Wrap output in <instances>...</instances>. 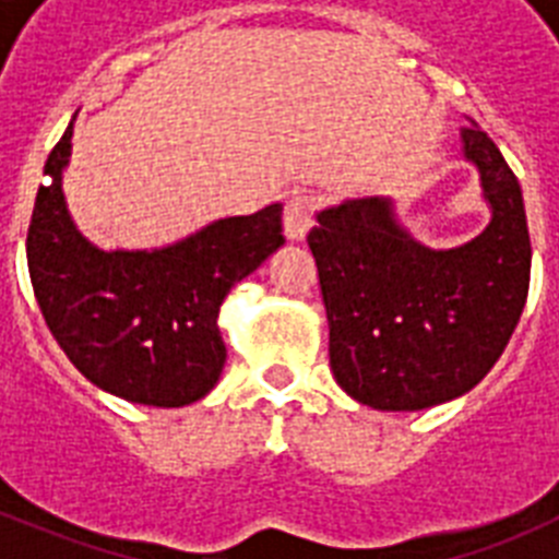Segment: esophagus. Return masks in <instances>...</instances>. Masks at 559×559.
Masks as SVG:
<instances>
[{
  "instance_id": "34e87169",
  "label": "esophagus",
  "mask_w": 559,
  "mask_h": 559,
  "mask_svg": "<svg viewBox=\"0 0 559 559\" xmlns=\"http://www.w3.org/2000/svg\"><path fill=\"white\" fill-rule=\"evenodd\" d=\"M313 212H316V199L310 195V192H296V195H290L283 215L285 235H288L290 240H305L310 226H313Z\"/></svg>"
}]
</instances>
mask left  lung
Wrapping results in <instances>:
<instances>
[{"label": "left lung", "instance_id": "left-lung-1", "mask_svg": "<svg viewBox=\"0 0 559 559\" xmlns=\"http://www.w3.org/2000/svg\"><path fill=\"white\" fill-rule=\"evenodd\" d=\"M459 142L490 210L467 243H419L392 195L316 212L308 246L328 310L330 369L360 406L423 412L462 397L496 367L526 305L532 243L521 185L476 122Z\"/></svg>", "mask_w": 559, "mask_h": 559}]
</instances>
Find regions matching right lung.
Returning <instances> with one entry per match:
<instances>
[{"label": "right lung", "instance_id": "1", "mask_svg": "<svg viewBox=\"0 0 559 559\" xmlns=\"http://www.w3.org/2000/svg\"><path fill=\"white\" fill-rule=\"evenodd\" d=\"M78 114L52 147L27 235L29 283L78 372L128 403L181 408L221 380L226 294L285 243L283 204L231 215L156 249H103L67 206Z\"/></svg>", "mask_w": 559, "mask_h": 559}]
</instances>
